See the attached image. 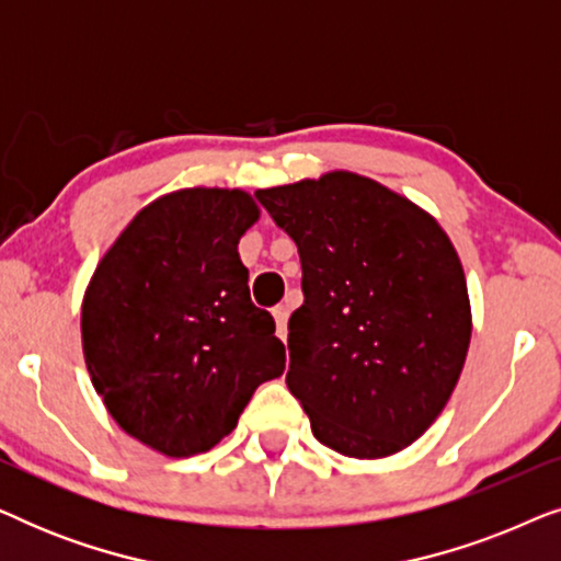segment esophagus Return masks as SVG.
I'll list each match as a JSON object with an SVG mask.
<instances>
[{
	"mask_svg": "<svg viewBox=\"0 0 561 561\" xmlns=\"http://www.w3.org/2000/svg\"><path fill=\"white\" fill-rule=\"evenodd\" d=\"M288 313H290V304H280L273 309V317H275V332H278L280 340H286L288 336Z\"/></svg>",
	"mask_w": 561,
	"mask_h": 561,
	"instance_id": "esophagus-1",
	"label": "esophagus"
}]
</instances>
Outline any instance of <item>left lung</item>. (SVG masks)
Instances as JSON below:
<instances>
[{
	"mask_svg": "<svg viewBox=\"0 0 561 561\" xmlns=\"http://www.w3.org/2000/svg\"><path fill=\"white\" fill-rule=\"evenodd\" d=\"M255 198L301 257L286 386L313 436L357 459L409 447L447 405L470 347L449 237L409 198L347 171Z\"/></svg>",
	"mask_w": 561,
	"mask_h": 561,
	"instance_id": "obj_1",
	"label": "left lung"
}]
</instances>
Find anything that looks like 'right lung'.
Masks as SVG:
<instances>
[{"mask_svg": "<svg viewBox=\"0 0 561 561\" xmlns=\"http://www.w3.org/2000/svg\"><path fill=\"white\" fill-rule=\"evenodd\" d=\"M244 191L186 188L137 214L89 283L83 357L106 411L168 457L209 451L286 370L275 321L250 301Z\"/></svg>", "mask_w": 561, "mask_h": 561, "instance_id": "obj_1", "label": "right lung"}]
</instances>
